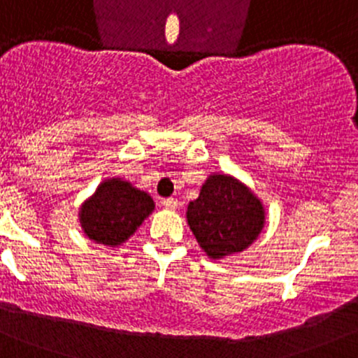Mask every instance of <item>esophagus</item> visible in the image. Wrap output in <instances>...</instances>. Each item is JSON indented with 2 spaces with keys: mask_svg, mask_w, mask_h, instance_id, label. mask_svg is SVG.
Masks as SVG:
<instances>
[{
  "mask_svg": "<svg viewBox=\"0 0 358 358\" xmlns=\"http://www.w3.org/2000/svg\"><path fill=\"white\" fill-rule=\"evenodd\" d=\"M164 206L167 210H176L178 208V200L176 198H167V200H164Z\"/></svg>",
  "mask_w": 358,
  "mask_h": 358,
  "instance_id": "1",
  "label": "esophagus"
}]
</instances>
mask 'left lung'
<instances>
[{
	"instance_id": "obj_1",
	"label": "left lung",
	"mask_w": 358,
	"mask_h": 358,
	"mask_svg": "<svg viewBox=\"0 0 358 358\" xmlns=\"http://www.w3.org/2000/svg\"><path fill=\"white\" fill-rule=\"evenodd\" d=\"M186 220L206 257L220 260L257 241L265 226V206L243 180L213 172L187 205Z\"/></svg>"
}]
</instances>
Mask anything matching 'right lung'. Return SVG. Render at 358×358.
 <instances>
[{
    "label": "right lung",
    "mask_w": 358,
    "mask_h": 358,
    "mask_svg": "<svg viewBox=\"0 0 358 358\" xmlns=\"http://www.w3.org/2000/svg\"><path fill=\"white\" fill-rule=\"evenodd\" d=\"M153 210L155 201L146 191L122 178H106L79 206V224L93 243L117 248L136 233Z\"/></svg>",
    "instance_id": "add662e5"
}]
</instances>
